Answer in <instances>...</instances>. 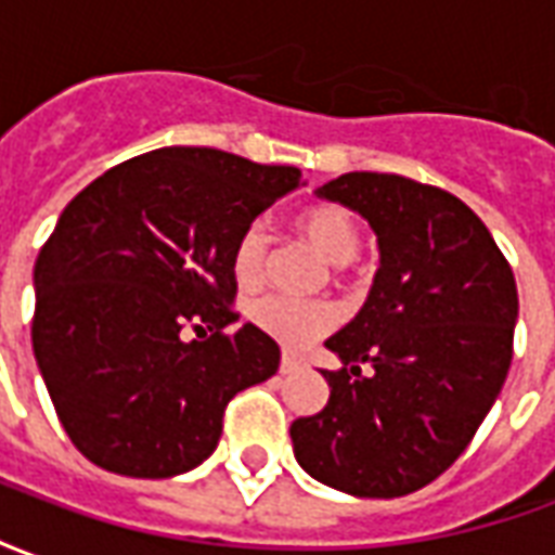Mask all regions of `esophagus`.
<instances>
[{"mask_svg": "<svg viewBox=\"0 0 555 555\" xmlns=\"http://www.w3.org/2000/svg\"><path fill=\"white\" fill-rule=\"evenodd\" d=\"M302 362L294 357V353H282V360H279V372L282 374H291V372H297L300 369Z\"/></svg>", "mask_w": 555, "mask_h": 555, "instance_id": "1", "label": "esophagus"}]
</instances>
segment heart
I'll return each instance as SVG.
<instances>
[{"label": "heart", "instance_id": "b5f03b06", "mask_svg": "<svg viewBox=\"0 0 555 555\" xmlns=\"http://www.w3.org/2000/svg\"><path fill=\"white\" fill-rule=\"evenodd\" d=\"M294 229L312 249L324 255L336 273L348 270L350 261L360 253V222L350 210L338 205H314L306 207L300 217L294 219ZM270 258V237L261 222H253L241 231L231 249V273L241 288L261 285ZM253 321L264 336L279 341L282 348L300 350L312 341L326 336L336 326V309L326 300H291L282 294H267L249 306Z\"/></svg>", "mask_w": 555, "mask_h": 555}]
</instances>
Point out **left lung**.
<instances>
[{
	"mask_svg": "<svg viewBox=\"0 0 555 555\" xmlns=\"http://www.w3.org/2000/svg\"><path fill=\"white\" fill-rule=\"evenodd\" d=\"M380 243L372 294L326 348L330 401L294 418L300 466L330 488L392 500L464 454L512 365L517 285L485 222L430 183L348 171L318 190Z\"/></svg>",
	"mask_w": 555,
	"mask_h": 555,
	"instance_id": "8db88e82",
	"label": "left lung"
}]
</instances>
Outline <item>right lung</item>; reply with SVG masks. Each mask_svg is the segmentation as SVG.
<instances>
[{"label": "right lung", "instance_id": "1", "mask_svg": "<svg viewBox=\"0 0 555 555\" xmlns=\"http://www.w3.org/2000/svg\"><path fill=\"white\" fill-rule=\"evenodd\" d=\"M300 169L217 147H159L70 198L35 261L31 348L70 442L101 469L169 478L217 449L222 413L273 377L279 345L225 333L246 225ZM207 325L211 336L185 333Z\"/></svg>", "mask_w": 555, "mask_h": 555}]
</instances>
